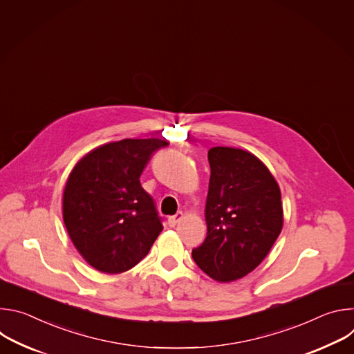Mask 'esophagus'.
<instances>
[{
	"label": "esophagus",
	"mask_w": 354,
	"mask_h": 354,
	"mask_svg": "<svg viewBox=\"0 0 354 354\" xmlns=\"http://www.w3.org/2000/svg\"><path fill=\"white\" fill-rule=\"evenodd\" d=\"M182 217H183V213H182V212H179V213H176L175 216L169 217V218H168V224H169V227H175V225L182 220Z\"/></svg>",
	"instance_id": "obj_1"
}]
</instances>
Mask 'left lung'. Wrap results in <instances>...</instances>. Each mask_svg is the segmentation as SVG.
<instances>
[{
	"label": "left lung",
	"instance_id": "1",
	"mask_svg": "<svg viewBox=\"0 0 354 354\" xmlns=\"http://www.w3.org/2000/svg\"><path fill=\"white\" fill-rule=\"evenodd\" d=\"M207 236L192 250L196 265L220 283L242 279L268 257L283 228L280 187L249 151L209 149Z\"/></svg>",
	"mask_w": 354,
	"mask_h": 354
}]
</instances>
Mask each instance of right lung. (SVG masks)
Wrapping results in <instances>:
<instances>
[{"mask_svg": "<svg viewBox=\"0 0 354 354\" xmlns=\"http://www.w3.org/2000/svg\"><path fill=\"white\" fill-rule=\"evenodd\" d=\"M161 138H124L93 148L73 168L63 193V220L81 257L118 274L147 257L162 231L140 175Z\"/></svg>", "mask_w": 354, "mask_h": 354, "instance_id": "obj_1", "label": "right lung"}]
</instances>
